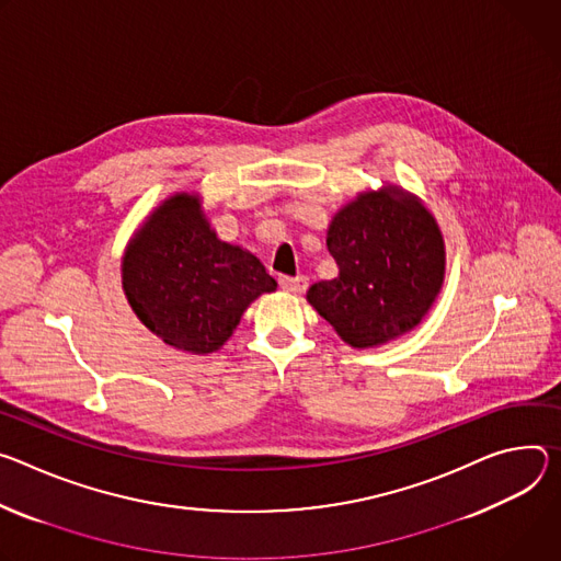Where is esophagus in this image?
I'll return each mask as SVG.
<instances>
[{"instance_id":"esophagus-1","label":"esophagus","mask_w":561,"mask_h":561,"mask_svg":"<svg viewBox=\"0 0 561 561\" xmlns=\"http://www.w3.org/2000/svg\"><path fill=\"white\" fill-rule=\"evenodd\" d=\"M280 287H283L285 291L300 294V291H305V287H307V278H305V276H280Z\"/></svg>"}]
</instances>
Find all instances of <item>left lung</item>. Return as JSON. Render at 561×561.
I'll return each instance as SVG.
<instances>
[{
	"instance_id": "1",
	"label": "left lung",
	"mask_w": 561,
	"mask_h": 561,
	"mask_svg": "<svg viewBox=\"0 0 561 561\" xmlns=\"http://www.w3.org/2000/svg\"><path fill=\"white\" fill-rule=\"evenodd\" d=\"M328 249L339 276L307 300L352 347H375L410 332L437 298L446 252L437 220L399 192L363 194L343 207Z\"/></svg>"
}]
</instances>
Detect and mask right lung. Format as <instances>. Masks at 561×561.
<instances>
[{
    "label": "right lung",
    "instance_id": "1",
    "mask_svg": "<svg viewBox=\"0 0 561 561\" xmlns=\"http://www.w3.org/2000/svg\"><path fill=\"white\" fill-rule=\"evenodd\" d=\"M124 291L138 319L164 343L216 352L254 298L276 289L263 263L216 238L190 194L169 198L129 244Z\"/></svg>",
    "mask_w": 561,
    "mask_h": 561
}]
</instances>
